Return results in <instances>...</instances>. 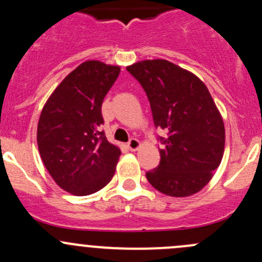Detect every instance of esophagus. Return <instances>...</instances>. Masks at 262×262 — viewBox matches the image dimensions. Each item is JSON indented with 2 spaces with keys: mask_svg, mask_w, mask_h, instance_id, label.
I'll use <instances>...</instances> for the list:
<instances>
[{
  "mask_svg": "<svg viewBox=\"0 0 262 262\" xmlns=\"http://www.w3.org/2000/svg\"><path fill=\"white\" fill-rule=\"evenodd\" d=\"M139 147H141V142H139L137 138H132L130 141L128 142V148L130 150H133V152H134V150L138 149Z\"/></svg>",
  "mask_w": 262,
  "mask_h": 262,
  "instance_id": "34e87169",
  "label": "esophagus"
}]
</instances>
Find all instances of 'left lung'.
I'll list each match as a JSON object with an SVG mask.
<instances>
[{"label": "left lung", "instance_id": "1", "mask_svg": "<svg viewBox=\"0 0 262 262\" xmlns=\"http://www.w3.org/2000/svg\"><path fill=\"white\" fill-rule=\"evenodd\" d=\"M146 91L161 138L157 168L147 180L168 196L200 191L213 178L224 153L226 132L209 90L199 77L165 59L142 60L126 67Z\"/></svg>", "mask_w": 262, "mask_h": 262}]
</instances>
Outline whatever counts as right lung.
I'll use <instances>...</instances> for the list:
<instances>
[{
  "label": "right lung",
  "instance_id": "right-lung-1",
  "mask_svg": "<svg viewBox=\"0 0 262 262\" xmlns=\"http://www.w3.org/2000/svg\"><path fill=\"white\" fill-rule=\"evenodd\" d=\"M120 73L100 60L81 63L47 100L36 130L40 157L53 180L77 196L106 186L121 155L100 125L101 105Z\"/></svg>",
  "mask_w": 262,
  "mask_h": 262
}]
</instances>
